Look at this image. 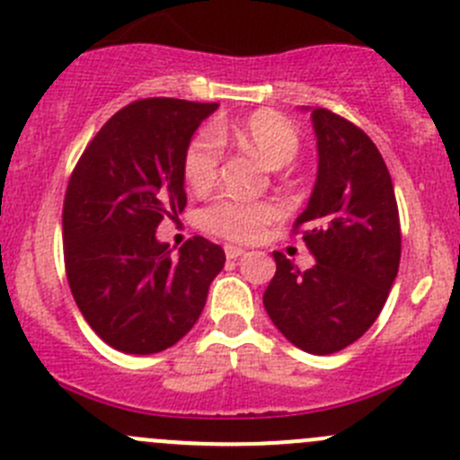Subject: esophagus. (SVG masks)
Listing matches in <instances>:
<instances>
[{
	"label": "esophagus",
	"instance_id": "34e87169",
	"mask_svg": "<svg viewBox=\"0 0 460 460\" xmlns=\"http://www.w3.org/2000/svg\"><path fill=\"white\" fill-rule=\"evenodd\" d=\"M225 253H226V258H229V261H235V258L243 256L244 249L243 247H235V244H226Z\"/></svg>",
	"mask_w": 460,
	"mask_h": 460
}]
</instances>
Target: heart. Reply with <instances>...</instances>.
<instances>
[{"mask_svg": "<svg viewBox=\"0 0 460 460\" xmlns=\"http://www.w3.org/2000/svg\"><path fill=\"white\" fill-rule=\"evenodd\" d=\"M229 137L271 168L288 166L301 148L296 126L279 111H256L234 128L217 123L211 130L199 132L186 148L184 177L190 189L204 193L216 184L222 159L220 141L229 139ZM279 216L280 207L274 202L220 198L204 208L199 220H202L204 229L213 231V234L247 243V240H256L265 231V226Z\"/></svg>", "mask_w": 460, "mask_h": 460, "instance_id": "obj_1", "label": "heart"}]
</instances>
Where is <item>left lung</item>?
<instances>
[{
	"label": "left lung",
	"mask_w": 460,
	"mask_h": 460,
	"mask_svg": "<svg viewBox=\"0 0 460 460\" xmlns=\"http://www.w3.org/2000/svg\"><path fill=\"white\" fill-rule=\"evenodd\" d=\"M319 168L307 207L294 222L314 265L301 271L274 252L276 274L262 303L296 349L330 355L358 341L385 307L400 265L394 181L368 135L314 107Z\"/></svg>",
	"instance_id": "1"
}]
</instances>
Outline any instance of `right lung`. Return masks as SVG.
Masks as SVG:
<instances>
[{
    "label": "right lung",
    "mask_w": 460,
    "mask_h": 460,
    "mask_svg": "<svg viewBox=\"0 0 460 460\" xmlns=\"http://www.w3.org/2000/svg\"><path fill=\"white\" fill-rule=\"evenodd\" d=\"M217 102L144 98L89 141L62 207L65 267L75 305L111 349L153 355L199 319L225 267L220 244L195 235L172 256L155 231L186 207L184 155Z\"/></svg>",
    "instance_id": "1"
}]
</instances>
